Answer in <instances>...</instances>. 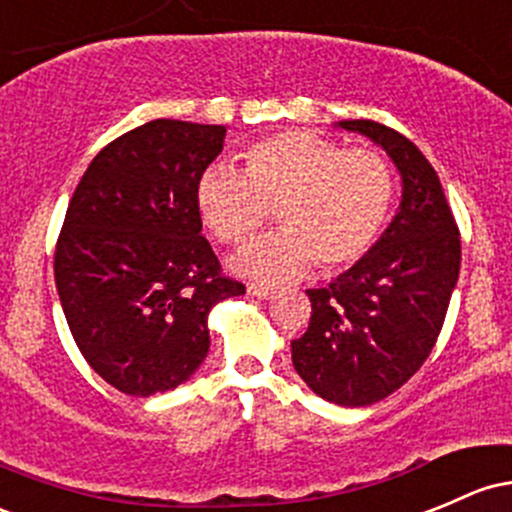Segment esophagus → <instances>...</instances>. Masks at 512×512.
<instances>
[{"label": "esophagus", "mask_w": 512, "mask_h": 512, "mask_svg": "<svg viewBox=\"0 0 512 512\" xmlns=\"http://www.w3.org/2000/svg\"><path fill=\"white\" fill-rule=\"evenodd\" d=\"M249 295H254V298H261V300H266V298H271L273 293H276V290L271 288V285H263V283H249Z\"/></svg>", "instance_id": "obj_1"}]
</instances>
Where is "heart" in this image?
<instances>
[{
	"mask_svg": "<svg viewBox=\"0 0 512 512\" xmlns=\"http://www.w3.org/2000/svg\"><path fill=\"white\" fill-rule=\"evenodd\" d=\"M244 175L212 166L197 180V210L222 244L241 246L276 212V234L236 268L278 280L312 261L337 271L376 244L395 200L393 166L376 148H344L307 131H280L244 151Z\"/></svg>",
	"mask_w": 512,
	"mask_h": 512,
	"instance_id": "heart-1",
	"label": "heart"
}]
</instances>
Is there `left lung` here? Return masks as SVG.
<instances>
[{"label":"left lung","mask_w":512,"mask_h":512,"mask_svg":"<svg viewBox=\"0 0 512 512\" xmlns=\"http://www.w3.org/2000/svg\"><path fill=\"white\" fill-rule=\"evenodd\" d=\"M386 148L403 202L381 239L327 288L307 290L312 315L293 339V366L317 395L364 408L410 381L437 344L461 266L459 227L422 151L371 119L339 122Z\"/></svg>","instance_id":"8db88e82"}]
</instances>
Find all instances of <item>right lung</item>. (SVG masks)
Instances as JSON below:
<instances>
[{"instance_id":"1","label":"right lung","mask_w":512,"mask_h":512,"mask_svg":"<svg viewBox=\"0 0 512 512\" xmlns=\"http://www.w3.org/2000/svg\"><path fill=\"white\" fill-rule=\"evenodd\" d=\"M224 126L153 119L92 158L58 234L56 285L85 361L148 398L185 383L210 351L207 315L246 293L202 236L197 180Z\"/></svg>"}]
</instances>
